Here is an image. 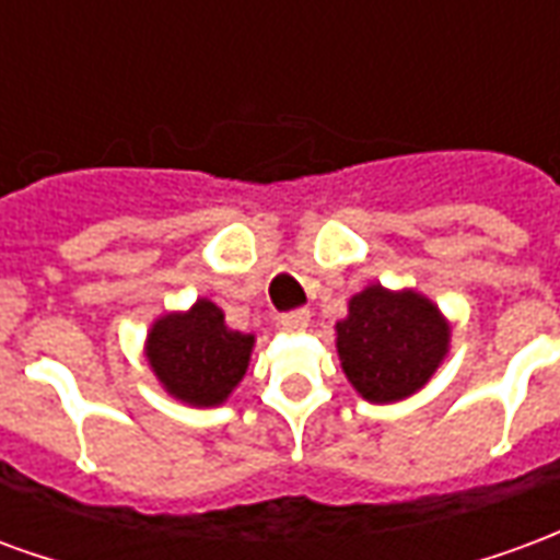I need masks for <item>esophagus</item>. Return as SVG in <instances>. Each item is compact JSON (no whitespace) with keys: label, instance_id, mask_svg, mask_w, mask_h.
Segmentation results:
<instances>
[{"label":"esophagus","instance_id":"obj_1","mask_svg":"<svg viewBox=\"0 0 560 560\" xmlns=\"http://www.w3.org/2000/svg\"><path fill=\"white\" fill-rule=\"evenodd\" d=\"M279 324L284 329H303L308 327V308H291L279 317Z\"/></svg>","mask_w":560,"mask_h":560}]
</instances>
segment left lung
Masks as SVG:
<instances>
[{"instance_id": "left-lung-1", "label": "left lung", "mask_w": 560, "mask_h": 560, "mask_svg": "<svg viewBox=\"0 0 560 560\" xmlns=\"http://www.w3.org/2000/svg\"><path fill=\"white\" fill-rule=\"evenodd\" d=\"M341 369L369 401H399L432 377L444 360L450 329L425 296L389 293L381 284L351 300V315L336 324Z\"/></svg>"}]
</instances>
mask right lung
<instances>
[{"label": "right lung", "mask_w": 560, "mask_h": 560, "mask_svg": "<svg viewBox=\"0 0 560 560\" xmlns=\"http://www.w3.org/2000/svg\"><path fill=\"white\" fill-rule=\"evenodd\" d=\"M252 336L224 327L219 305L197 300L188 315H167L149 332L147 357L167 393L188 405H221L245 375Z\"/></svg>", "instance_id": "obj_1"}]
</instances>
